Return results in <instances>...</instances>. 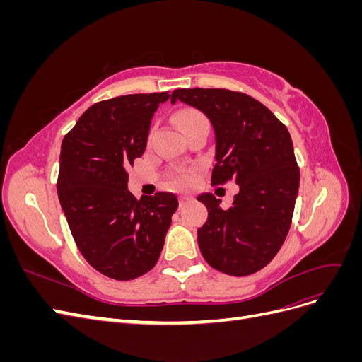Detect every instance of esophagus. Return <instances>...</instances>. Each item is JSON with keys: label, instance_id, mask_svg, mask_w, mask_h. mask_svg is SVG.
Listing matches in <instances>:
<instances>
[{"label": "esophagus", "instance_id": "1", "mask_svg": "<svg viewBox=\"0 0 362 362\" xmlns=\"http://www.w3.org/2000/svg\"><path fill=\"white\" fill-rule=\"evenodd\" d=\"M190 199H192L190 196H184V194H182V196H180V206H184L185 204L190 202Z\"/></svg>", "mask_w": 362, "mask_h": 362}]
</instances>
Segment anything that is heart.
Returning <instances> with one entry per match:
<instances>
[{"mask_svg":"<svg viewBox=\"0 0 362 362\" xmlns=\"http://www.w3.org/2000/svg\"><path fill=\"white\" fill-rule=\"evenodd\" d=\"M204 120L206 119L202 113L196 110H184L178 115V127L181 129L184 127H189L196 122H204ZM192 180H193V173L189 170H180L177 175H175V182L178 185H187L192 182Z\"/></svg>","mask_w":362,"mask_h":362,"instance_id":"heart-1","label":"heart"}]
</instances>
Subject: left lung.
Segmentation results:
<instances>
[{"label": "left lung", "instance_id": "left-lung-1", "mask_svg": "<svg viewBox=\"0 0 362 362\" xmlns=\"http://www.w3.org/2000/svg\"><path fill=\"white\" fill-rule=\"evenodd\" d=\"M201 110L213 125V184L234 180L240 192L229 208L213 193L198 196L208 218L198 245L213 269L252 275L278 254L291 225L300 172L287 127L254 98L226 89H177L170 103Z\"/></svg>", "mask_w": 362, "mask_h": 362}]
</instances>
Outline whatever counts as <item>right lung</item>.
<instances>
[{"label": "right lung", "instance_id": "add662e5", "mask_svg": "<svg viewBox=\"0 0 362 362\" xmlns=\"http://www.w3.org/2000/svg\"><path fill=\"white\" fill-rule=\"evenodd\" d=\"M168 92L96 103L64 136L57 193L81 255L103 275L129 281L157 264L177 211L173 193L136 199L128 172L145 152L151 120Z\"/></svg>", "mask_w": 362, "mask_h": 362}]
</instances>
